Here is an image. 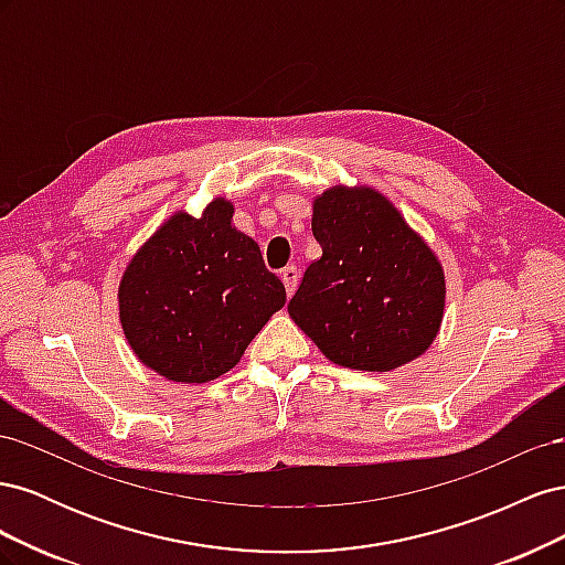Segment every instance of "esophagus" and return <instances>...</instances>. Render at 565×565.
Returning a JSON list of instances; mask_svg holds the SVG:
<instances>
[{
    "mask_svg": "<svg viewBox=\"0 0 565 565\" xmlns=\"http://www.w3.org/2000/svg\"><path fill=\"white\" fill-rule=\"evenodd\" d=\"M280 280L285 282L287 295H295L297 280H299V270H297V266H285V268L280 270Z\"/></svg>",
    "mask_w": 565,
    "mask_h": 565,
    "instance_id": "obj_1",
    "label": "esophagus"
}]
</instances>
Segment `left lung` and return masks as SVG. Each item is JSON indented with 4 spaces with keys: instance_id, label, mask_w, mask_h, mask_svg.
<instances>
[{
    "instance_id": "8db88e82",
    "label": "left lung",
    "mask_w": 565,
    "mask_h": 565,
    "mask_svg": "<svg viewBox=\"0 0 565 565\" xmlns=\"http://www.w3.org/2000/svg\"><path fill=\"white\" fill-rule=\"evenodd\" d=\"M322 256L287 311L332 363L388 372L431 347L446 276L401 212L372 188L334 185L313 202Z\"/></svg>"
}]
</instances>
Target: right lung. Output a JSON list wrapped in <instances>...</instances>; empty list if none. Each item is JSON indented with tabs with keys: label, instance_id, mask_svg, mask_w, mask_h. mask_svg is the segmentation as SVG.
<instances>
[{
	"label": "right lung",
	"instance_id": "right-lung-1",
	"mask_svg": "<svg viewBox=\"0 0 565 565\" xmlns=\"http://www.w3.org/2000/svg\"><path fill=\"white\" fill-rule=\"evenodd\" d=\"M216 198L200 218L179 212L134 254L119 282V320L136 358L164 380L212 382L241 363L287 297L259 245Z\"/></svg>",
	"mask_w": 565,
	"mask_h": 565
}]
</instances>
